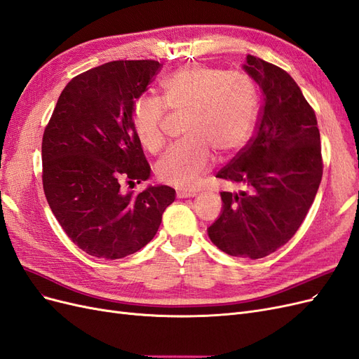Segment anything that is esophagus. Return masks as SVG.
<instances>
[{"mask_svg": "<svg viewBox=\"0 0 359 359\" xmlns=\"http://www.w3.org/2000/svg\"><path fill=\"white\" fill-rule=\"evenodd\" d=\"M198 194L196 190H178L177 191V196L180 199H186V198H194Z\"/></svg>", "mask_w": 359, "mask_h": 359, "instance_id": "1", "label": "esophagus"}]
</instances>
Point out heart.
Wrapping results in <instances>:
<instances>
[{
  "label": "heart",
  "instance_id": "1",
  "mask_svg": "<svg viewBox=\"0 0 359 359\" xmlns=\"http://www.w3.org/2000/svg\"><path fill=\"white\" fill-rule=\"evenodd\" d=\"M161 88L163 99L153 94L136 99L133 130L149 153H158L165 145L161 126L168 107L186 111V136L158 160L156 173L163 182L190 189L210 168L212 151L227 157L247 144L259 109L257 86L244 72L191 64L168 76Z\"/></svg>",
  "mask_w": 359,
  "mask_h": 359
}]
</instances>
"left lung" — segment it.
<instances>
[{"mask_svg":"<svg viewBox=\"0 0 359 359\" xmlns=\"http://www.w3.org/2000/svg\"><path fill=\"white\" fill-rule=\"evenodd\" d=\"M244 70L259 85L264 104L256 135L215 175L245 189L220 193L223 211L208 236L227 255L260 259L299 229L323 163L316 114L292 76L253 55H247Z\"/></svg>","mask_w":359,"mask_h":359,"instance_id":"1","label":"left lung"}]
</instances>
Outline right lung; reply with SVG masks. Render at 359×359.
I'll use <instances>...</instances> for the list:
<instances>
[{"label":"right lung","mask_w":359,"mask_h":359,"mask_svg":"<svg viewBox=\"0 0 359 359\" xmlns=\"http://www.w3.org/2000/svg\"><path fill=\"white\" fill-rule=\"evenodd\" d=\"M161 64L112 61L66 85L41 140L43 190L58 223L85 253L121 259L145 247L175 201L168 186L123 193L151 175L133 130L136 99Z\"/></svg>","instance_id":"obj_1"}]
</instances>
